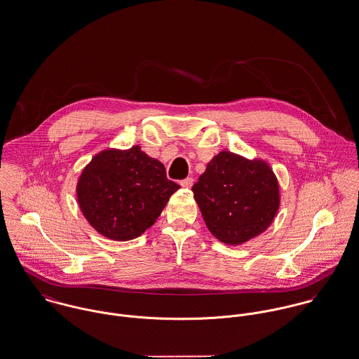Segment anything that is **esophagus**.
Here are the masks:
<instances>
[{
    "mask_svg": "<svg viewBox=\"0 0 359 359\" xmlns=\"http://www.w3.org/2000/svg\"><path fill=\"white\" fill-rule=\"evenodd\" d=\"M180 184H181L182 188L189 189V188H192V185H194V178H185V180H182Z\"/></svg>",
    "mask_w": 359,
    "mask_h": 359,
    "instance_id": "1",
    "label": "esophagus"
}]
</instances>
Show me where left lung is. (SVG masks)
<instances>
[{
    "label": "left lung",
    "instance_id": "obj_1",
    "mask_svg": "<svg viewBox=\"0 0 359 359\" xmlns=\"http://www.w3.org/2000/svg\"><path fill=\"white\" fill-rule=\"evenodd\" d=\"M208 230L229 245L259 236L280 207V189L270 165L222 151L192 187Z\"/></svg>",
    "mask_w": 359,
    "mask_h": 359
}]
</instances>
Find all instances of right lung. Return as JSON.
I'll list each match as a JSON object with an SVG mask.
<instances>
[{
	"label": "right lung",
	"mask_w": 359,
	"mask_h": 359,
	"mask_svg": "<svg viewBox=\"0 0 359 359\" xmlns=\"http://www.w3.org/2000/svg\"><path fill=\"white\" fill-rule=\"evenodd\" d=\"M178 189V184L167 180L163 164L134 145L97 154L78 180L76 198L100 234L128 241L156 222Z\"/></svg>",
	"instance_id": "add662e5"
}]
</instances>
